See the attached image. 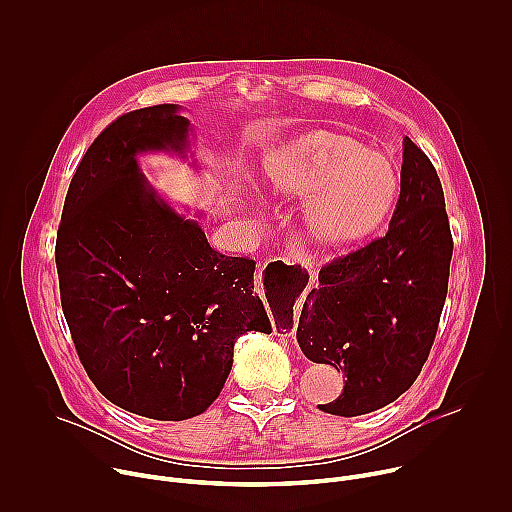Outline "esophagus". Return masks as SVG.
I'll return each mask as SVG.
<instances>
[{
  "mask_svg": "<svg viewBox=\"0 0 512 512\" xmlns=\"http://www.w3.org/2000/svg\"><path fill=\"white\" fill-rule=\"evenodd\" d=\"M291 261H298V263H302V265H306V267H312V263H308L302 253H296L294 257H291Z\"/></svg>",
  "mask_w": 512,
  "mask_h": 512,
  "instance_id": "obj_1",
  "label": "esophagus"
}]
</instances>
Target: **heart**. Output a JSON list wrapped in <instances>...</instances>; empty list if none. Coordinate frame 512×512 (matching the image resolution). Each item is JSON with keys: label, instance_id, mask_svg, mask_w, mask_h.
Instances as JSON below:
<instances>
[{"label": "heart", "instance_id": "heart-1", "mask_svg": "<svg viewBox=\"0 0 512 512\" xmlns=\"http://www.w3.org/2000/svg\"><path fill=\"white\" fill-rule=\"evenodd\" d=\"M267 192L306 200L310 233L344 245L377 231L391 214L399 180L391 160L344 133L312 129L269 150L261 162Z\"/></svg>", "mask_w": 512, "mask_h": 512}]
</instances>
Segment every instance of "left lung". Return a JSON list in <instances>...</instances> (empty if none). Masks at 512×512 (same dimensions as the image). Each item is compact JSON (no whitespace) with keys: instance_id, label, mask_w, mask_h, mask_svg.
Instances as JSON below:
<instances>
[{"instance_id":"1","label":"left lung","mask_w":512,"mask_h":512,"mask_svg":"<svg viewBox=\"0 0 512 512\" xmlns=\"http://www.w3.org/2000/svg\"><path fill=\"white\" fill-rule=\"evenodd\" d=\"M452 251L442 182L405 137L387 235L324 265L300 316L302 352L346 377L342 395L320 411L371 413L415 383L448 296Z\"/></svg>"}]
</instances>
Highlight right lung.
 Listing matches in <instances>:
<instances>
[{
    "label": "right lung",
    "instance_id": "obj_1",
    "mask_svg": "<svg viewBox=\"0 0 512 512\" xmlns=\"http://www.w3.org/2000/svg\"><path fill=\"white\" fill-rule=\"evenodd\" d=\"M178 111L154 105L107 125L70 180L56 233L62 312L89 379L117 407L162 421L206 411L237 338L271 332L255 261L214 251L139 172L137 154L188 148ZM265 296L277 328L294 326L296 296Z\"/></svg>",
    "mask_w": 512,
    "mask_h": 512
}]
</instances>
